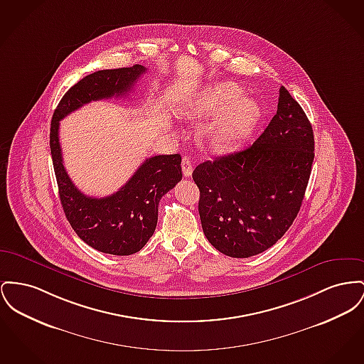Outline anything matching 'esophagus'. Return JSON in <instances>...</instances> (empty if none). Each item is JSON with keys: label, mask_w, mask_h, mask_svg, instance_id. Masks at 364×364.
<instances>
[{"label": "esophagus", "mask_w": 364, "mask_h": 364, "mask_svg": "<svg viewBox=\"0 0 364 364\" xmlns=\"http://www.w3.org/2000/svg\"><path fill=\"white\" fill-rule=\"evenodd\" d=\"M181 168H183V174L184 177H190L193 174V161L190 156H183L181 159Z\"/></svg>", "instance_id": "1"}]
</instances>
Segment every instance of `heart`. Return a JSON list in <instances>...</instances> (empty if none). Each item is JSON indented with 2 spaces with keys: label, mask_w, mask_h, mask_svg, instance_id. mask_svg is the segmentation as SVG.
Masks as SVG:
<instances>
[{
  "label": "heart",
  "mask_w": 364,
  "mask_h": 364,
  "mask_svg": "<svg viewBox=\"0 0 364 364\" xmlns=\"http://www.w3.org/2000/svg\"><path fill=\"white\" fill-rule=\"evenodd\" d=\"M191 119L214 115L202 128V136L214 150H230L242 141L256 125L259 109L255 100L240 96V89L224 82L205 89L184 109Z\"/></svg>",
  "instance_id": "heart-1"
}]
</instances>
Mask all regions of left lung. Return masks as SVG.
<instances>
[{
  "instance_id": "obj_1",
  "label": "left lung",
  "mask_w": 364,
  "mask_h": 364,
  "mask_svg": "<svg viewBox=\"0 0 364 364\" xmlns=\"http://www.w3.org/2000/svg\"><path fill=\"white\" fill-rule=\"evenodd\" d=\"M314 150L309 119L280 86L278 111L252 146L195 168L203 234L218 252L247 258L284 235L299 214Z\"/></svg>"
}]
</instances>
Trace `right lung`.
<instances>
[{
	"instance_id": "right-lung-1",
	"label": "right lung",
	"mask_w": 364,
	"mask_h": 364,
	"mask_svg": "<svg viewBox=\"0 0 364 364\" xmlns=\"http://www.w3.org/2000/svg\"><path fill=\"white\" fill-rule=\"evenodd\" d=\"M144 65L100 70L71 86L53 112L49 146L60 202L75 234L90 247L114 256L137 253L149 242L158 221L161 198L181 180L180 154L147 158L128 183L109 196L81 193L68 177L59 143V121L93 100L121 97L146 74Z\"/></svg>"
}]
</instances>
